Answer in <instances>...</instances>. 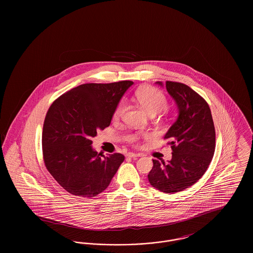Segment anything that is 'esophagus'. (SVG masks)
<instances>
[{"instance_id":"obj_1","label":"esophagus","mask_w":253,"mask_h":253,"mask_svg":"<svg viewBox=\"0 0 253 253\" xmlns=\"http://www.w3.org/2000/svg\"><path fill=\"white\" fill-rule=\"evenodd\" d=\"M142 155L141 154H134V153H128L126 155V157H130V158H135V157H141Z\"/></svg>"}]
</instances>
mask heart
<instances>
[{
    "label": "heart",
    "instance_id": "heart-1",
    "mask_svg": "<svg viewBox=\"0 0 253 253\" xmlns=\"http://www.w3.org/2000/svg\"><path fill=\"white\" fill-rule=\"evenodd\" d=\"M137 98L143 108L149 113V115H157L159 112L165 110L168 106V100L165 95L155 87H145L140 89L136 93ZM126 110V100L122 99L114 111L113 118L119 120L122 117ZM127 141L129 143H136L139 139L138 134L132 133L127 136Z\"/></svg>",
    "mask_w": 253,
    "mask_h": 253
}]
</instances>
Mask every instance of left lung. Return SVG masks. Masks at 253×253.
Returning <instances> with one entry per match:
<instances>
[{
	"mask_svg": "<svg viewBox=\"0 0 253 253\" xmlns=\"http://www.w3.org/2000/svg\"><path fill=\"white\" fill-rule=\"evenodd\" d=\"M166 89L178 109L177 120L164 136L172 156L168 163L153 159L148 179L158 191L174 193L193 186L209 168L215 150V129L209 104L191 87L166 82Z\"/></svg>",
	"mask_w": 253,
	"mask_h": 253,
	"instance_id": "1",
	"label": "left lung"
}]
</instances>
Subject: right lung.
<instances>
[{"label":"right lung","instance_id":"right-lung-1","mask_svg":"<svg viewBox=\"0 0 253 253\" xmlns=\"http://www.w3.org/2000/svg\"><path fill=\"white\" fill-rule=\"evenodd\" d=\"M132 84L80 85L49 107L42 138L43 161L68 193L83 197L102 193L124 161V156L118 153L107 157L97 154L91 138L108 127L115 109Z\"/></svg>","mask_w":253,"mask_h":253}]
</instances>
